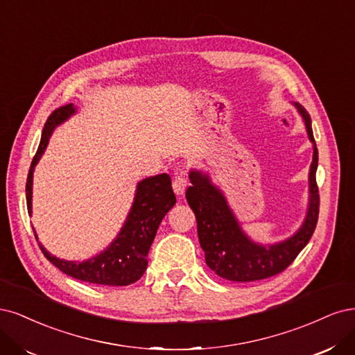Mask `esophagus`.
<instances>
[{
  "mask_svg": "<svg viewBox=\"0 0 355 355\" xmlns=\"http://www.w3.org/2000/svg\"><path fill=\"white\" fill-rule=\"evenodd\" d=\"M187 180L182 177V175H177L174 178V182H173V189H174V193L177 194V196H181V194H184L186 189H187Z\"/></svg>",
  "mask_w": 355,
  "mask_h": 355,
  "instance_id": "obj_1",
  "label": "esophagus"
}]
</instances>
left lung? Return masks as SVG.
<instances>
[{
    "instance_id": "left-lung-1",
    "label": "left lung",
    "mask_w": 355,
    "mask_h": 355,
    "mask_svg": "<svg viewBox=\"0 0 355 355\" xmlns=\"http://www.w3.org/2000/svg\"><path fill=\"white\" fill-rule=\"evenodd\" d=\"M295 106L302 115L314 153L310 166V202L306 216L300 230L289 239L270 246L255 243L245 234L223 191L212 184L209 175L196 169H191L189 174L191 186L186 191V198L196 215L198 236L205 261L216 276L225 280L243 283L276 276L292 264L315 230L320 207L315 181L318 150L310 115L301 105L295 103Z\"/></svg>"
}]
</instances>
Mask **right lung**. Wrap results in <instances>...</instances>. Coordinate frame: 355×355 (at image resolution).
Returning a JSON list of instances; mask_svg holds the SVG:
<instances>
[{
	"label": "right lung",
	"mask_w": 355,
	"mask_h": 355,
	"mask_svg": "<svg viewBox=\"0 0 355 355\" xmlns=\"http://www.w3.org/2000/svg\"><path fill=\"white\" fill-rule=\"evenodd\" d=\"M76 112L75 106L66 105L55 109L44 125L38 150L32 159L26 180V203L28 212L32 214V178L33 168L38 164L50 135L57 125L69 119ZM177 202L168 174H159L144 178L135 190L134 203L118 237L113 240L101 254L94 258L75 262L53 257L41 243L44 257L53 266L73 279L106 286H127L139 280L147 268V254L150 249L156 232L166 212ZM37 240L38 236L33 230Z\"/></svg>",
	"instance_id": "add662e5"
}]
</instances>
